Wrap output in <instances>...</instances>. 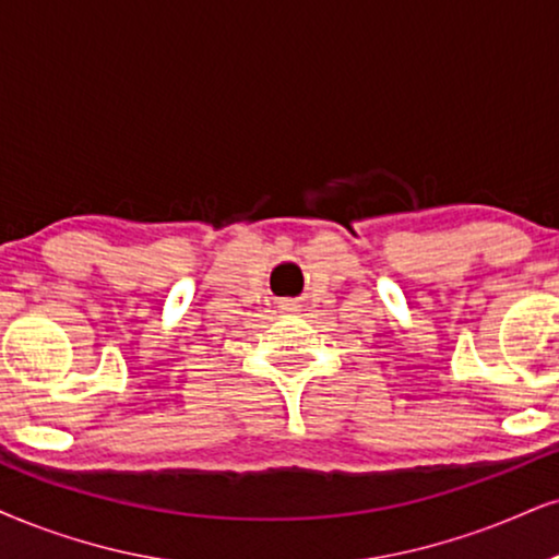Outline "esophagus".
<instances>
[{
  "label": "esophagus",
  "mask_w": 559,
  "mask_h": 559,
  "mask_svg": "<svg viewBox=\"0 0 559 559\" xmlns=\"http://www.w3.org/2000/svg\"><path fill=\"white\" fill-rule=\"evenodd\" d=\"M282 311L293 313V311H298V306H295V302H285V306H282Z\"/></svg>",
  "instance_id": "1"
}]
</instances>
